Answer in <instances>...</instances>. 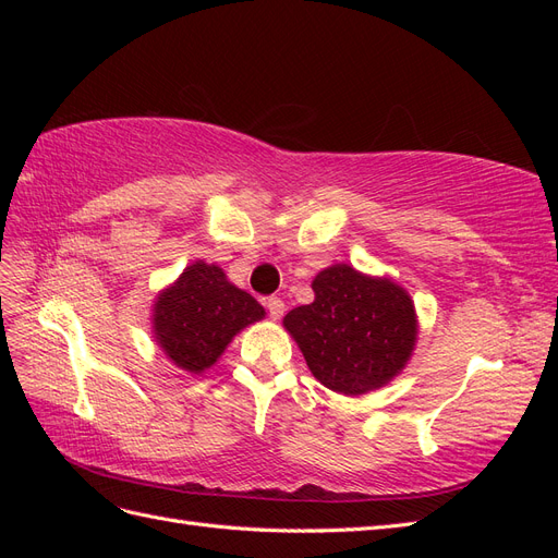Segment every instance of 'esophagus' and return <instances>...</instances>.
I'll list each match as a JSON object with an SVG mask.
<instances>
[{"mask_svg": "<svg viewBox=\"0 0 558 558\" xmlns=\"http://www.w3.org/2000/svg\"><path fill=\"white\" fill-rule=\"evenodd\" d=\"M265 307H267V312H269V316H272V318H281L283 312H286L283 300H279V298H267L265 300Z\"/></svg>", "mask_w": 558, "mask_h": 558, "instance_id": "34e87169", "label": "esophagus"}]
</instances>
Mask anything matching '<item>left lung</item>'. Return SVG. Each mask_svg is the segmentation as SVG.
<instances>
[{
    "mask_svg": "<svg viewBox=\"0 0 558 558\" xmlns=\"http://www.w3.org/2000/svg\"><path fill=\"white\" fill-rule=\"evenodd\" d=\"M314 302L283 316L312 375L335 393L363 396L408 365L416 314L408 291L391 279L332 265L312 281Z\"/></svg>",
    "mask_w": 558,
    "mask_h": 558,
    "instance_id": "1",
    "label": "left lung"
}]
</instances>
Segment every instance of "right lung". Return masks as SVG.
I'll return each instance as SVG.
<instances>
[{
    "label": "right lung",
    "mask_w": 558,
    "mask_h": 558,
    "mask_svg": "<svg viewBox=\"0 0 558 558\" xmlns=\"http://www.w3.org/2000/svg\"><path fill=\"white\" fill-rule=\"evenodd\" d=\"M263 316L260 302L230 283L221 267L197 260L156 298L154 337L177 367L199 375Z\"/></svg>",
    "instance_id": "obj_1"
}]
</instances>
